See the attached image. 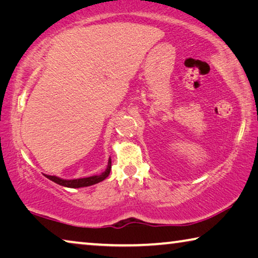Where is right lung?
I'll return each mask as SVG.
<instances>
[{"mask_svg":"<svg viewBox=\"0 0 258 258\" xmlns=\"http://www.w3.org/2000/svg\"><path fill=\"white\" fill-rule=\"evenodd\" d=\"M110 169H111V160L109 159L106 171L100 174V175H93V176L83 177V178H74V180H63V178L51 176V175H45V176L49 178V180L53 181L54 183H56V184H59V185L67 186V187H83V186L93 185V184H95V183L103 181L104 178L108 177L109 173H110Z\"/></svg>","mask_w":258,"mask_h":258,"instance_id":"obj_1","label":"right lung"}]
</instances>
